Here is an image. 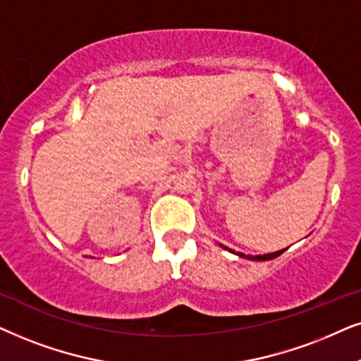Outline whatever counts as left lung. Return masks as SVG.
Listing matches in <instances>:
<instances>
[{
  "instance_id": "left-lung-1",
  "label": "left lung",
  "mask_w": 361,
  "mask_h": 361,
  "mask_svg": "<svg viewBox=\"0 0 361 361\" xmlns=\"http://www.w3.org/2000/svg\"><path fill=\"white\" fill-rule=\"evenodd\" d=\"M219 246L223 247V249H226V251H229V252L236 254V256H239V257L249 259V261H271V259L277 257V256H281V254L284 252V251H282V249H281V251H276V252H271V254H262V256H251V254H244V252H236V251H233V249L226 247V246H223V244H219Z\"/></svg>"
}]
</instances>
